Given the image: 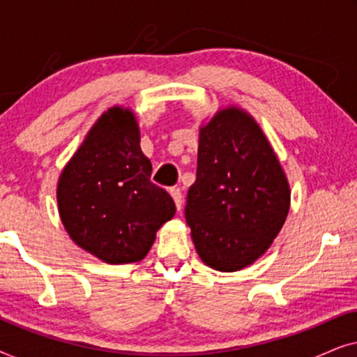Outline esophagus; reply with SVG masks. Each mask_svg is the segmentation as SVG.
<instances>
[{"label": "esophagus", "instance_id": "esophagus-1", "mask_svg": "<svg viewBox=\"0 0 357 357\" xmlns=\"http://www.w3.org/2000/svg\"><path fill=\"white\" fill-rule=\"evenodd\" d=\"M170 195H172V198H174L175 206H177V209L182 208V204H183V195H182V192H180L178 188H172V190H170Z\"/></svg>", "mask_w": 357, "mask_h": 357}]
</instances>
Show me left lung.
I'll return each mask as SVG.
<instances>
[{
  "label": "left lung",
  "mask_w": 357,
  "mask_h": 357,
  "mask_svg": "<svg viewBox=\"0 0 357 357\" xmlns=\"http://www.w3.org/2000/svg\"><path fill=\"white\" fill-rule=\"evenodd\" d=\"M289 206L282 165L248 112L227 105L199 126L185 218L204 265L224 273L253 265L284 226Z\"/></svg>",
  "instance_id": "1"
}]
</instances>
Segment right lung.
Listing matches in <instances>:
<instances>
[{
	"instance_id": "obj_1",
	"label": "right lung",
	"mask_w": 357,
	"mask_h": 357,
	"mask_svg": "<svg viewBox=\"0 0 357 357\" xmlns=\"http://www.w3.org/2000/svg\"><path fill=\"white\" fill-rule=\"evenodd\" d=\"M135 112H104L61 170L60 219L71 241L109 265L141 261L155 232L175 214L164 188L151 182L153 165L139 146Z\"/></svg>"
}]
</instances>
